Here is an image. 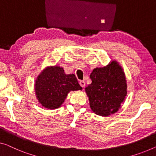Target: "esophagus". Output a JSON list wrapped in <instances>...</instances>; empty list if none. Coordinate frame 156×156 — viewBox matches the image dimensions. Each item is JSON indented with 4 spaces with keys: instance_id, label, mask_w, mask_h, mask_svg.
Masks as SVG:
<instances>
[{
    "instance_id": "1",
    "label": "esophagus",
    "mask_w": 156,
    "mask_h": 156,
    "mask_svg": "<svg viewBox=\"0 0 156 156\" xmlns=\"http://www.w3.org/2000/svg\"><path fill=\"white\" fill-rule=\"evenodd\" d=\"M79 83H80V85L81 87H82L83 88L85 87V82L84 80H80V82H79Z\"/></svg>"
}]
</instances>
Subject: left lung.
Segmentation results:
<instances>
[{
    "label": "left lung",
    "mask_w": 156,
    "mask_h": 156,
    "mask_svg": "<svg viewBox=\"0 0 156 156\" xmlns=\"http://www.w3.org/2000/svg\"><path fill=\"white\" fill-rule=\"evenodd\" d=\"M91 84L85 87L90 106L97 115L108 116L119 110L127 96V80L122 66L115 60L96 68L90 74Z\"/></svg>",
    "instance_id": "8db88e82"
}]
</instances>
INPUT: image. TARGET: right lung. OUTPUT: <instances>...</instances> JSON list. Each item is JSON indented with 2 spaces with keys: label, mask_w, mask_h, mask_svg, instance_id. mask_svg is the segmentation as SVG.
<instances>
[{
  "label": "right lung",
  "mask_w": 156,
  "mask_h": 156,
  "mask_svg": "<svg viewBox=\"0 0 156 156\" xmlns=\"http://www.w3.org/2000/svg\"><path fill=\"white\" fill-rule=\"evenodd\" d=\"M35 92L39 103L48 109L59 108L69 92L82 90L74 74H66L61 66L44 69L35 81Z\"/></svg>",
  "instance_id": "add662e5"
}]
</instances>
